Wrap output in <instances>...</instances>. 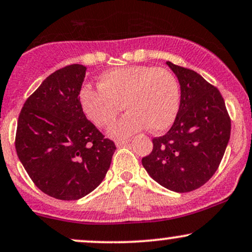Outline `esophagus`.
Instances as JSON below:
<instances>
[{
	"label": "esophagus",
	"instance_id": "34e87169",
	"mask_svg": "<svg viewBox=\"0 0 252 252\" xmlns=\"http://www.w3.org/2000/svg\"><path fill=\"white\" fill-rule=\"evenodd\" d=\"M129 143H130L129 139H124V141H117L116 142V147L121 148V147H124V145H128Z\"/></svg>",
	"mask_w": 252,
	"mask_h": 252
}]
</instances>
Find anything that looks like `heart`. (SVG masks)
<instances>
[{
    "label": "heart",
    "mask_w": 252,
    "mask_h": 252,
    "mask_svg": "<svg viewBox=\"0 0 252 252\" xmlns=\"http://www.w3.org/2000/svg\"><path fill=\"white\" fill-rule=\"evenodd\" d=\"M180 86L170 71L148 65H131L104 71L98 89L84 87L80 103L84 114L97 126H107L123 108L124 116L108 129L111 138L123 139L145 126L164 131L174 123L180 109Z\"/></svg>",
    "instance_id": "obj_1"
}]
</instances>
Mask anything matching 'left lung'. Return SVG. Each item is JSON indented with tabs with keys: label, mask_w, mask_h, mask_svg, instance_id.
I'll return each mask as SVG.
<instances>
[{
	"label": "left lung",
	"mask_w": 252,
	"mask_h": 252,
	"mask_svg": "<svg viewBox=\"0 0 252 252\" xmlns=\"http://www.w3.org/2000/svg\"><path fill=\"white\" fill-rule=\"evenodd\" d=\"M181 87L180 109L142 164L154 181L175 192L198 189L213 177L230 139L231 121L218 89L190 69L166 62Z\"/></svg>",
	"instance_id": "obj_1"
}]
</instances>
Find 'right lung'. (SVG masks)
Instances as JSON below:
<instances>
[{
    "instance_id": "1",
    "label": "right lung",
    "mask_w": 252,
    "mask_h": 252,
    "mask_svg": "<svg viewBox=\"0 0 252 252\" xmlns=\"http://www.w3.org/2000/svg\"><path fill=\"white\" fill-rule=\"evenodd\" d=\"M86 70L71 64L53 72L24 103L17 122L15 147L21 163L41 191L62 201L95 190L116 150L81 107Z\"/></svg>"
}]
</instances>
